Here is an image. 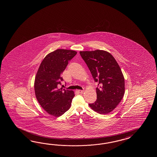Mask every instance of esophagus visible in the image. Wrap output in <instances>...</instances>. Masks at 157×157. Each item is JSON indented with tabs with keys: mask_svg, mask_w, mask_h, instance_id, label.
Listing matches in <instances>:
<instances>
[{
	"mask_svg": "<svg viewBox=\"0 0 157 157\" xmlns=\"http://www.w3.org/2000/svg\"><path fill=\"white\" fill-rule=\"evenodd\" d=\"M77 91V93H83V91H83V90H77V91Z\"/></svg>",
	"mask_w": 157,
	"mask_h": 157,
	"instance_id": "esophagus-1",
	"label": "esophagus"
}]
</instances>
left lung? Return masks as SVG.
I'll return each mask as SVG.
<instances>
[{
  "mask_svg": "<svg viewBox=\"0 0 157 157\" xmlns=\"http://www.w3.org/2000/svg\"><path fill=\"white\" fill-rule=\"evenodd\" d=\"M80 54L98 83L97 100L89 105L98 113L108 114L120 103L124 94V79L120 67L106 51H84Z\"/></svg>",
  "mask_w": 157,
  "mask_h": 157,
  "instance_id": "1",
  "label": "left lung"
}]
</instances>
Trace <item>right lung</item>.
<instances>
[{
  "mask_svg": "<svg viewBox=\"0 0 157 157\" xmlns=\"http://www.w3.org/2000/svg\"><path fill=\"white\" fill-rule=\"evenodd\" d=\"M77 54L74 50L57 49L48 54L40 64L35 80L37 100L50 115L59 117L68 110L75 94L72 90L58 86L63 79L62 74Z\"/></svg>",
  "mask_w": 157,
  "mask_h": 157,
  "instance_id": "obj_1",
  "label": "right lung"
}]
</instances>
